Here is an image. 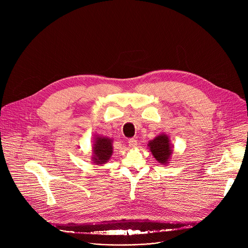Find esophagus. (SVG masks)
<instances>
[{"mask_svg": "<svg viewBox=\"0 0 248 248\" xmlns=\"http://www.w3.org/2000/svg\"><path fill=\"white\" fill-rule=\"evenodd\" d=\"M128 145L129 147H135L137 145V140L135 138H129L128 139Z\"/></svg>", "mask_w": 248, "mask_h": 248, "instance_id": "esophagus-1", "label": "esophagus"}]
</instances>
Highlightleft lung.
<instances>
[{
	"label": "left lung",
	"instance_id": "obj_1",
	"mask_svg": "<svg viewBox=\"0 0 248 248\" xmlns=\"http://www.w3.org/2000/svg\"><path fill=\"white\" fill-rule=\"evenodd\" d=\"M149 150L151 151L154 158L162 165L169 163L170 155L172 153L170 139L166 134H160L148 143Z\"/></svg>",
	"mask_w": 248,
	"mask_h": 248
}]
</instances>
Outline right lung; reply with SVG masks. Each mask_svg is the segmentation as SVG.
Returning a JSON list of instances; mask_svg holds the SVG:
<instances>
[{"instance_id": "1", "label": "right lung", "mask_w": 248, "mask_h": 248, "mask_svg": "<svg viewBox=\"0 0 248 248\" xmlns=\"http://www.w3.org/2000/svg\"><path fill=\"white\" fill-rule=\"evenodd\" d=\"M113 139L106 136L95 137L92 147L93 157L92 161L95 165H103L107 163L113 154Z\"/></svg>"}]
</instances>
